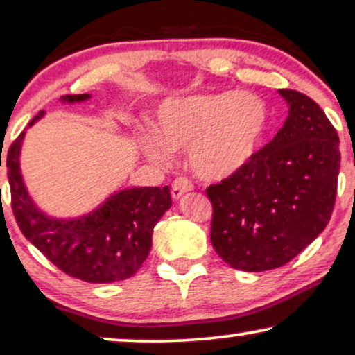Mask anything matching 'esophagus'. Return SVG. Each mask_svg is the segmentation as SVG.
<instances>
[{
  "label": "esophagus",
  "mask_w": 355,
  "mask_h": 355,
  "mask_svg": "<svg viewBox=\"0 0 355 355\" xmlns=\"http://www.w3.org/2000/svg\"><path fill=\"white\" fill-rule=\"evenodd\" d=\"M192 189H194V184H192L191 179L186 176H179L174 179L173 187H171V194H173L174 199H179L182 194H186V192H189Z\"/></svg>",
  "instance_id": "1"
}]
</instances>
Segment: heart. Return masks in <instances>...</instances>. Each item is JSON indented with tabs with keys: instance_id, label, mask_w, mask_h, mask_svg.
Here are the masks:
<instances>
[{
	"instance_id": "b5f03b06",
	"label": "heart",
	"mask_w": 355,
	"mask_h": 355,
	"mask_svg": "<svg viewBox=\"0 0 355 355\" xmlns=\"http://www.w3.org/2000/svg\"><path fill=\"white\" fill-rule=\"evenodd\" d=\"M268 126V108L260 97L214 92L173 98L156 113L157 138H146V153L166 163L169 150L191 146V164L199 176L222 179L255 155Z\"/></svg>"
}]
</instances>
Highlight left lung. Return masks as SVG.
<instances>
[{
  "label": "left lung",
  "instance_id": "8db88e82",
  "mask_svg": "<svg viewBox=\"0 0 355 355\" xmlns=\"http://www.w3.org/2000/svg\"><path fill=\"white\" fill-rule=\"evenodd\" d=\"M279 94L290 105L283 128L205 194L212 204L211 242L232 268L286 265L326 229L338 194V131L308 95Z\"/></svg>",
  "mask_w": 355,
  "mask_h": 355
}]
</instances>
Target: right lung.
<instances>
[{
	"mask_svg": "<svg viewBox=\"0 0 355 355\" xmlns=\"http://www.w3.org/2000/svg\"><path fill=\"white\" fill-rule=\"evenodd\" d=\"M80 102L89 94L64 95ZM39 112L29 125L39 120ZM21 133L8 150L11 209L19 230L47 260L69 277L113 283L133 277L151 248L153 229L171 207L169 187H131L112 196L90 216L73 220L46 217L29 199L19 173ZM1 166V163H0Z\"/></svg>",
	"mask_w": 355,
	"mask_h": 355,
	"instance_id": "add662e5",
	"label": "right lung"
}]
</instances>
